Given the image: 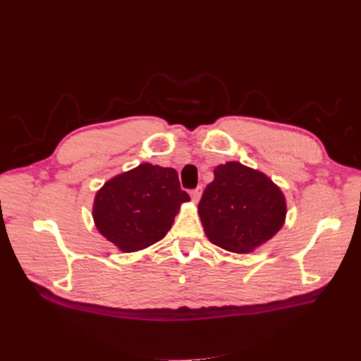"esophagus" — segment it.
<instances>
[{"mask_svg": "<svg viewBox=\"0 0 361 361\" xmlns=\"http://www.w3.org/2000/svg\"><path fill=\"white\" fill-rule=\"evenodd\" d=\"M190 196H192V200H193L195 203H197L199 199H200V196H202V185H199V187L195 188V190H192V192H190Z\"/></svg>", "mask_w": 361, "mask_h": 361, "instance_id": "esophagus-1", "label": "esophagus"}]
</instances>
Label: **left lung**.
Returning a JSON list of instances; mask_svg holds the SVG:
<instances>
[{"instance_id":"8db88e82","label":"left lung","mask_w":361,"mask_h":361,"mask_svg":"<svg viewBox=\"0 0 361 361\" xmlns=\"http://www.w3.org/2000/svg\"><path fill=\"white\" fill-rule=\"evenodd\" d=\"M214 176L199 202V216L212 244L250 253L281 230L287 203L268 176L235 161L218 165Z\"/></svg>"}]
</instances>
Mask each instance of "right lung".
Returning a JSON list of instances; mask_svg holds the SVG:
<instances>
[{
    "label": "right lung",
    "instance_id": "right-lung-1",
    "mask_svg": "<svg viewBox=\"0 0 361 361\" xmlns=\"http://www.w3.org/2000/svg\"><path fill=\"white\" fill-rule=\"evenodd\" d=\"M188 200L174 168L142 164L104 184L94 196L93 219L108 241L131 253L162 240Z\"/></svg>",
    "mask_w": 361,
    "mask_h": 361
}]
</instances>
